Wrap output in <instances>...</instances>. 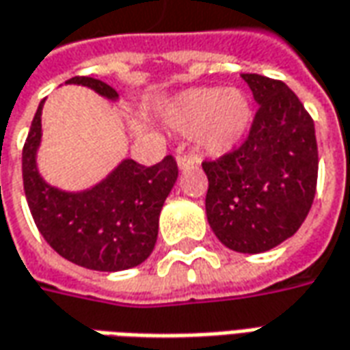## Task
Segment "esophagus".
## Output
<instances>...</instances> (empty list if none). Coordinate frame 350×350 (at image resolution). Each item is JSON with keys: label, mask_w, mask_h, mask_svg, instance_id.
<instances>
[{"label": "esophagus", "mask_w": 350, "mask_h": 350, "mask_svg": "<svg viewBox=\"0 0 350 350\" xmlns=\"http://www.w3.org/2000/svg\"><path fill=\"white\" fill-rule=\"evenodd\" d=\"M176 163H178V168L180 170H187V168H193V167H199V159L193 157V155H178L176 157Z\"/></svg>", "instance_id": "obj_1"}]
</instances>
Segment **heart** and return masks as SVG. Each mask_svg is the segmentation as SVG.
Masks as SVG:
<instances>
[{
	"label": "heart",
	"instance_id": "1",
	"mask_svg": "<svg viewBox=\"0 0 350 350\" xmlns=\"http://www.w3.org/2000/svg\"><path fill=\"white\" fill-rule=\"evenodd\" d=\"M163 116L178 133H191L200 151L224 155L234 150L248 133L252 106L241 89L193 87L167 102Z\"/></svg>",
	"mask_w": 350,
	"mask_h": 350
}]
</instances>
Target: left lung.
Returning a JSON list of instances; mask_svg holds the SVG:
<instances>
[{"mask_svg":"<svg viewBox=\"0 0 350 350\" xmlns=\"http://www.w3.org/2000/svg\"><path fill=\"white\" fill-rule=\"evenodd\" d=\"M260 106L248 140L204 163L206 217L229 250L261 254L301 227L311 210L319 151L311 116L284 83L243 73Z\"/></svg>","mask_w":350,"mask_h":350,"instance_id":"1","label":"left lung"}]
</instances>
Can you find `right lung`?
<instances>
[{"mask_svg":"<svg viewBox=\"0 0 350 350\" xmlns=\"http://www.w3.org/2000/svg\"><path fill=\"white\" fill-rule=\"evenodd\" d=\"M66 85H81L119 102L117 90L94 77H72ZM43 106L45 100L22 151L24 191L39 233L56 254L79 267L116 273L144 263L155 248L159 216L178 180L176 161L168 155L155 167H142L123 159L87 189H60L41 176L38 165Z\"/></svg>","mask_w":350,"mask_h":350,"instance_id":"add662e5","label":"right lung"}]
</instances>
